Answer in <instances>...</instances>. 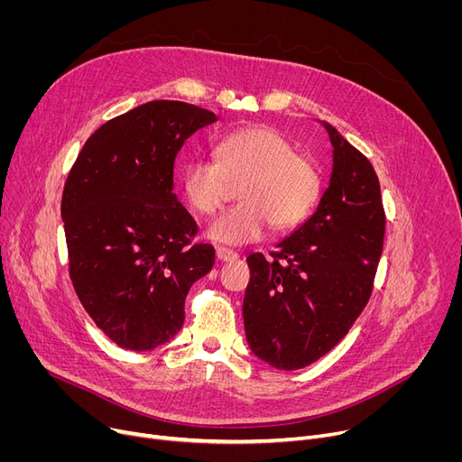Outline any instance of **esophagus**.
<instances>
[{"label":"esophagus","mask_w":462,"mask_h":462,"mask_svg":"<svg viewBox=\"0 0 462 462\" xmlns=\"http://www.w3.org/2000/svg\"><path fill=\"white\" fill-rule=\"evenodd\" d=\"M215 254H217V258L221 260V262H234V260H237V253L230 251V249H225V247H217Z\"/></svg>","instance_id":"esophagus-1"}]
</instances>
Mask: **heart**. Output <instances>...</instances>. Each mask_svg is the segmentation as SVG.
Instances as JSON below:
<instances>
[{"instance_id":"obj_1","label":"heart","mask_w":462,"mask_h":462,"mask_svg":"<svg viewBox=\"0 0 462 462\" xmlns=\"http://www.w3.org/2000/svg\"><path fill=\"white\" fill-rule=\"evenodd\" d=\"M209 161L185 164L181 185L192 209L211 215L221 208L230 185H237V206L218 215L208 237L223 245L260 239L268 225L275 230L298 226L320 197V174L294 145L268 127H251L217 138Z\"/></svg>"}]
</instances>
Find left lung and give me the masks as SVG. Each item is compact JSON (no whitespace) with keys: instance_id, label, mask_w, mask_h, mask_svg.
Masks as SVG:
<instances>
[{"instance_id":"left-lung-1","label":"left lung","mask_w":462,"mask_h":462,"mask_svg":"<svg viewBox=\"0 0 462 462\" xmlns=\"http://www.w3.org/2000/svg\"><path fill=\"white\" fill-rule=\"evenodd\" d=\"M319 124L333 145V166L317 209L279 241L272 260L247 256V345L281 371L310 365L348 333L371 298L383 245L373 164L335 127Z\"/></svg>"}]
</instances>
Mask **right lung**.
Here are the masks:
<instances>
[{"label": "right lung", "instance_id": "right-lung-1", "mask_svg": "<svg viewBox=\"0 0 462 462\" xmlns=\"http://www.w3.org/2000/svg\"><path fill=\"white\" fill-rule=\"evenodd\" d=\"M218 117L181 101H150L97 129L72 164L61 218L72 286L97 328L134 352L181 329L190 286L215 263L178 200L181 145Z\"/></svg>", "mask_w": 462, "mask_h": 462}]
</instances>
